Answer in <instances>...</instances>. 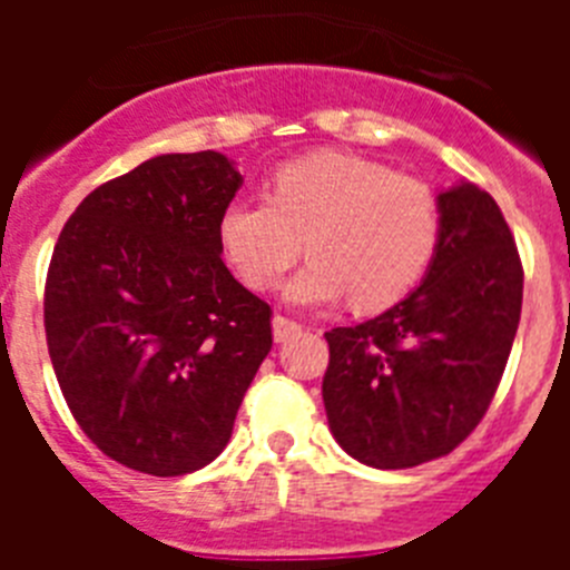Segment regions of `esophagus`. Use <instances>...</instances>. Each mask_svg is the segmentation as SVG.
Segmentation results:
<instances>
[{
	"mask_svg": "<svg viewBox=\"0 0 570 570\" xmlns=\"http://www.w3.org/2000/svg\"><path fill=\"white\" fill-rule=\"evenodd\" d=\"M299 331H302L299 322L288 320V316H282V314L274 316V340H276V342L294 340V336L299 334Z\"/></svg>",
	"mask_w": 570,
	"mask_h": 570,
	"instance_id": "34e87169",
	"label": "esophagus"
}]
</instances>
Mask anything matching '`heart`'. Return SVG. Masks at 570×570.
<instances>
[{
    "label": "heart",
    "mask_w": 570,
    "mask_h": 570,
    "mask_svg": "<svg viewBox=\"0 0 570 570\" xmlns=\"http://www.w3.org/2000/svg\"><path fill=\"white\" fill-rule=\"evenodd\" d=\"M288 299L325 305L351 294L360 311L387 308L422 279L440 242V203L420 176L345 150H316L279 165L265 199H236L216 242L248 288L271 291L299 259Z\"/></svg>",
    "instance_id": "obj_1"
}]
</instances>
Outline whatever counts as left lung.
<instances>
[{"label": "left lung", "mask_w": 570, "mask_h": 570, "mask_svg": "<svg viewBox=\"0 0 570 570\" xmlns=\"http://www.w3.org/2000/svg\"><path fill=\"white\" fill-rule=\"evenodd\" d=\"M440 242L411 296L331 328L322 400L336 442L374 468L451 454L488 414L522 314V259L493 196L440 194Z\"/></svg>", "instance_id": "1"}]
</instances>
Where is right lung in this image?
<instances>
[{
    "label": "right lung",
    "instance_id": "obj_1",
    "mask_svg": "<svg viewBox=\"0 0 570 570\" xmlns=\"http://www.w3.org/2000/svg\"><path fill=\"white\" fill-rule=\"evenodd\" d=\"M239 185L216 150L154 156L90 190L50 256L45 336L65 402L139 473L214 462L274 345V311L216 242Z\"/></svg>",
    "mask_w": 570,
    "mask_h": 570
}]
</instances>
